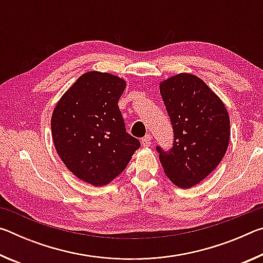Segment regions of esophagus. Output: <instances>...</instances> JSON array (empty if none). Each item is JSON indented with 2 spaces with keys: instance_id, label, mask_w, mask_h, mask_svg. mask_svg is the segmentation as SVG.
I'll use <instances>...</instances> for the list:
<instances>
[{
  "instance_id": "obj_1",
  "label": "esophagus",
  "mask_w": 263,
  "mask_h": 263,
  "mask_svg": "<svg viewBox=\"0 0 263 263\" xmlns=\"http://www.w3.org/2000/svg\"><path fill=\"white\" fill-rule=\"evenodd\" d=\"M141 145L145 146V147H148L151 145V136H146L141 139Z\"/></svg>"
}]
</instances>
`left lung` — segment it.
Returning a JSON list of instances; mask_svg holds the SVG:
<instances>
[{
    "label": "left lung",
    "instance_id": "left-lung-1",
    "mask_svg": "<svg viewBox=\"0 0 263 263\" xmlns=\"http://www.w3.org/2000/svg\"><path fill=\"white\" fill-rule=\"evenodd\" d=\"M171 119V149L157 146L163 171L180 188H191L220 163L229 147L230 117L215 92L195 75L181 73L160 84Z\"/></svg>",
    "mask_w": 263,
    "mask_h": 263
}]
</instances>
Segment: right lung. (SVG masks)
I'll return each instance as SVG.
<instances>
[{
	"label": "right lung",
	"instance_id": "obj_1",
	"mask_svg": "<svg viewBox=\"0 0 263 263\" xmlns=\"http://www.w3.org/2000/svg\"><path fill=\"white\" fill-rule=\"evenodd\" d=\"M126 83L109 73L88 72L70 87L52 114V138L70 172L104 185L125 169L140 141L128 135L118 108Z\"/></svg>",
	"mask_w": 263,
	"mask_h": 263
}]
</instances>
